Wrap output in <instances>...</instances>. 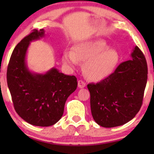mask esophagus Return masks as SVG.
I'll use <instances>...</instances> for the list:
<instances>
[{"label":"esophagus","instance_id":"obj_1","mask_svg":"<svg viewBox=\"0 0 154 154\" xmlns=\"http://www.w3.org/2000/svg\"><path fill=\"white\" fill-rule=\"evenodd\" d=\"M85 85H86V84H85V82H84V81L78 80V87L79 88H85Z\"/></svg>","mask_w":154,"mask_h":154}]
</instances>
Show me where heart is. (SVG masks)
Listing matches in <instances>:
<instances>
[{
	"instance_id": "obj_1",
	"label": "heart",
	"mask_w": 154,
	"mask_h": 154,
	"mask_svg": "<svg viewBox=\"0 0 154 154\" xmlns=\"http://www.w3.org/2000/svg\"><path fill=\"white\" fill-rule=\"evenodd\" d=\"M63 62L70 68H75L79 61H85L83 65L85 75L91 80L99 81L114 71L119 54L114 48H109L103 40H95L77 43L72 51L63 55Z\"/></svg>"
}]
</instances>
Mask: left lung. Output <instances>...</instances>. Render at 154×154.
<instances>
[{
    "instance_id": "left-lung-1",
    "label": "left lung",
    "mask_w": 154,
    "mask_h": 154,
    "mask_svg": "<svg viewBox=\"0 0 154 154\" xmlns=\"http://www.w3.org/2000/svg\"><path fill=\"white\" fill-rule=\"evenodd\" d=\"M131 57L106 78L88 85L92 116L100 126H121L133 119L140 109L148 79L147 62L137 46Z\"/></svg>"
}]
</instances>
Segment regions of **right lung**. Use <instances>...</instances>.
<instances>
[{
	"mask_svg": "<svg viewBox=\"0 0 154 154\" xmlns=\"http://www.w3.org/2000/svg\"><path fill=\"white\" fill-rule=\"evenodd\" d=\"M45 35L43 29H34L14 48L7 68V84L15 111L30 125H54L61 119L68 97L77 89L75 76L63 75L56 68L45 74L29 71L26 54L31 41Z\"/></svg>",
	"mask_w": 154,
	"mask_h": 154,
	"instance_id": "obj_1",
	"label": "right lung"
}]
</instances>
